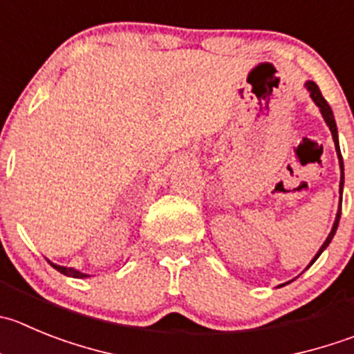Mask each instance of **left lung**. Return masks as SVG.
I'll return each mask as SVG.
<instances>
[{"instance_id":"left-lung-1","label":"left lung","mask_w":354,"mask_h":354,"mask_svg":"<svg viewBox=\"0 0 354 354\" xmlns=\"http://www.w3.org/2000/svg\"><path fill=\"white\" fill-rule=\"evenodd\" d=\"M306 87H307V91L311 92L313 101H315L316 104H318V108H319V110H322V115H323V118H325L326 125H328L330 131H332V138H333V143H335L337 157H339V162H341V171H342V174H341V196H342V187H344V166H342V155H341V148H339V138H337V125H335V120H333L332 108L328 106V102H326V99L323 97L322 91H319V87L315 84V82H307ZM341 201H342V197H341ZM341 209H342V206H339V211H337V216H335V222H333V227H332V232L328 234L326 241H325V243H323V246L319 248V252L316 253V257H315V259H313V262L309 263V266H313V263H315L316 260H318V257L322 255L323 250H325V248L328 246L330 241H332L333 236H335V230H337V227H339V220H341Z\"/></svg>"}]
</instances>
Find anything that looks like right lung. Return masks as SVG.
Here are the masks:
<instances>
[{
	"label": "right lung",
	"instance_id": "right-lung-1",
	"mask_svg": "<svg viewBox=\"0 0 354 354\" xmlns=\"http://www.w3.org/2000/svg\"><path fill=\"white\" fill-rule=\"evenodd\" d=\"M52 267H54L55 270H59V272H61V274H64V276H69V277H87V274L78 272V270L71 269V267H61V266H55V263H52Z\"/></svg>",
	"mask_w": 354,
	"mask_h": 354
}]
</instances>
